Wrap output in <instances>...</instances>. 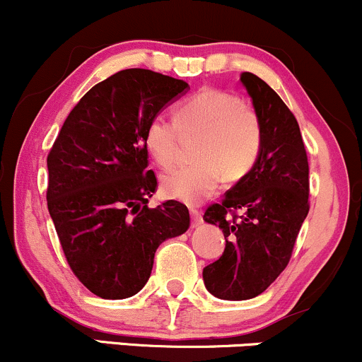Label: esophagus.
I'll use <instances>...</instances> for the list:
<instances>
[{"instance_id":"obj_1","label":"esophagus","mask_w":362,"mask_h":362,"mask_svg":"<svg viewBox=\"0 0 362 362\" xmlns=\"http://www.w3.org/2000/svg\"><path fill=\"white\" fill-rule=\"evenodd\" d=\"M189 214H192V222H193V227H198V226H202V222H203V218H202V214L198 212V210H194V209L189 210Z\"/></svg>"}]
</instances>
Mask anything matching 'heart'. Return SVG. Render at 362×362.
Here are the masks:
<instances>
[{
  "instance_id": "heart-1",
  "label": "heart",
  "mask_w": 362,
  "mask_h": 362,
  "mask_svg": "<svg viewBox=\"0 0 362 362\" xmlns=\"http://www.w3.org/2000/svg\"><path fill=\"white\" fill-rule=\"evenodd\" d=\"M181 136H197L193 165L162 180L168 198L198 205L227 181L245 177L262 152V121L253 105L224 90H202L174 109V123L162 116L148 121L144 145L160 168L169 169Z\"/></svg>"
}]
</instances>
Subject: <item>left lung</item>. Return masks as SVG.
I'll return each instance as SVG.
<instances>
[{
  "instance_id": "1",
  "label": "left lung",
  "mask_w": 362,
  "mask_h": 362,
  "mask_svg": "<svg viewBox=\"0 0 362 362\" xmlns=\"http://www.w3.org/2000/svg\"><path fill=\"white\" fill-rule=\"evenodd\" d=\"M241 83L262 121V152L222 203L210 205L203 215L226 238L222 257L203 269V282L210 294L226 301L257 298L282 274L310 212V168L298 121L257 75L245 71Z\"/></svg>"
}]
</instances>
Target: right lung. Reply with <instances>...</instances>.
<instances>
[{"mask_svg": "<svg viewBox=\"0 0 362 362\" xmlns=\"http://www.w3.org/2000/svg\"><path fill=\"white\" fill-rule=\"evenodd\" d=\"M188 83L141 68L93 85L71 109L47 156V209L73 274L103 299L144 289L156 251L186 233V205L148 209L157 177L144 133Z\"/></svg>", "mask_w": 362, "mask_h": 362, "instance_id": "1", "label": "right lung"}]
</instances>
